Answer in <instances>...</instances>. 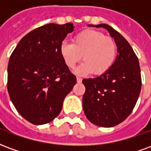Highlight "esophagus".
<instances>
[{"label": "esophagus", "instance_id": "34e87169", "mask_svg": "<svg viewBox=\"0 0 151 151\" xmlns=\"http://www.w3.org/2000/svg\"><path fill=\"white\" fill-rule=\"evenodd\" d=\"M82 82V79L81 78H78H78H77V82H78V83H81Z\"/></svg>", "mask_w": 151, "mask_h": 151}]
</instances>
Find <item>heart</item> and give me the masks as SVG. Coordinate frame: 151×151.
<instances>
[{"mask_svg":"<svg viewBox=\"0 0 151 151\" xmlns=\"http://www.w3.org/2000/svg\"><path fill=\"white\" fill-rule=\"evenodd\" d=\"M116 53L115 40L94 30L82 31L73 39L72 44L64 42L60 46V56L69 69H74L82 56L84 62L75 70L79 75L92 73L99 76L108 72L115 62Z\"/></svg>","mask_w":151,"mask_h":151,"instance_id":"b5f03b06","label":"heart"}]
</instances>
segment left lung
I'll return each instance as SVG.
<instances>
[{
  "mask_svg": "<svg viewBox=\"0 0 151 151\" xmlns=\"http://www.w3.org/2000/svg\"><path fill=\"white\" fill-rule=\"evenodd\" d=\"M89 27L107 29L116 43L117 54L111 69L95 78H85L82 106L86 118L99 127L116 126L133 111L142 88L139 61L121 35L107 24Z\"/></svg>",
  "mask_w": 151,
  "mask_h": 151,
  "instance_id": "left-lung-1",
  "label": "left lung"
}]
</instances>
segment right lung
Listing matches in <instances>:
<instances>
[{
  "instance_id": "1",
  "label": "right lung",
  "mask_w": 151,
  "mask_h": 151,
  "mask_svg": "<svg viewBox=\"0 0 151 151\" xmlns=\"http://www.w3.org/2000/svg\"><path fill=\"white\" fill-rule=\"evenodd\" d=\"M73 31V23L42 26L26 35L10 56L9 95L18 113L31 124L54 120L77 82L60 54L63 40Z\"/></svg>"
}]
</instances>
